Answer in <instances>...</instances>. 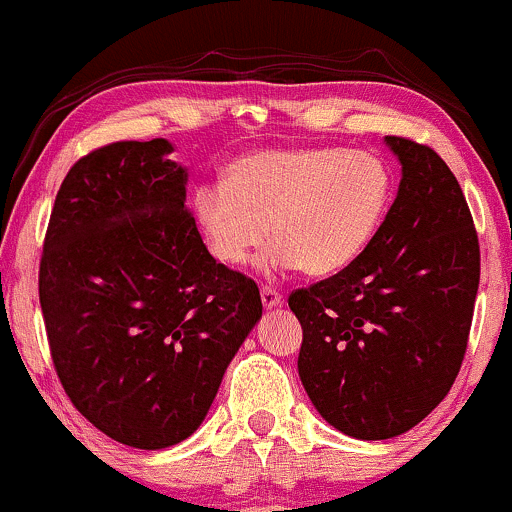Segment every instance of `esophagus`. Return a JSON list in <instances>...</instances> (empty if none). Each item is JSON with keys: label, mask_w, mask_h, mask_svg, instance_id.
Returning a JSON list of instances; mask_svg holds the SVG:
<instances>
[{"label": "esophagus", "mask_w": 512, "mask_h": 512, "mask_svg": "<svg viewBox=\"0 0 512 512\" xmlns=\"http://www.w3.org/2000/svg\"><path fill=\"white\" fill-rule=\"evenodd\" d=\"M260 296H262V306H265V308L282 306V294H279V291L274 289V286H267V284L262 286Z\"/></svg>", "instance_id": "1"}]
</instances>
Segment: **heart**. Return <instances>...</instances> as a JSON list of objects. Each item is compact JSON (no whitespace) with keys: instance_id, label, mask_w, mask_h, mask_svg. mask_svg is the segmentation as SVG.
Segmentation results:
<instances>
[{"instance_id":"obj_1","label":"heart","mask_w":512,"mask_h":512,"mask_svg":"<svg viewBox=\"0 0 512 512\" xmlns=\"http://www.w3.org/2000/svg\"><path fill=\"white\" fill-rule=\"evenodd\" d=\"M393 201V170L372 150L277 148L230 162L226 184H201L194 218L223 265H240L269 233L265 265L335 274L372 245Z\"/></svg>"}]
</instances>
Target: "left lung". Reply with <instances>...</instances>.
Wrapping results in <instances>:
<instances>
[{
	"label": "left lung",
	"instance_id": "obj_1",
	"mask_svg": "<svg viewBox=\"0 0 512 512\" xmlns=\"http://www.w3.org/2000/svg\"><path fill=\"white\" fill-rule=\"evenodd\" d=\"M403 165L372 245L338 274L296 289L299 376L333 428L389 440L457 379L479 291L481 252L457 177L435 150L386 136Z\"/></svg>",
	"mask_w": 512,
	"mask_h": 512
}]
</instances>
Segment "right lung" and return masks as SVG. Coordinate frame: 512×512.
Masks as SVG:
<instances>
[{
  "label": "right lung",
  "instance_id": "1",
  "mask_svg": "<svg viewBox=\"0 0 512 512\" xmlns=\"http://www.w3.org/2000/svg\"><path fill=\"white\" fill-rule=\"evenodd\" d=\"M165 138L101 145L55 196L38 299L60 384L138 449L187 440L262 318L260 289L211 257Z\"/></svg>",
  "mask_w": 512,
  "mask_h": 512
}]
</instances>
